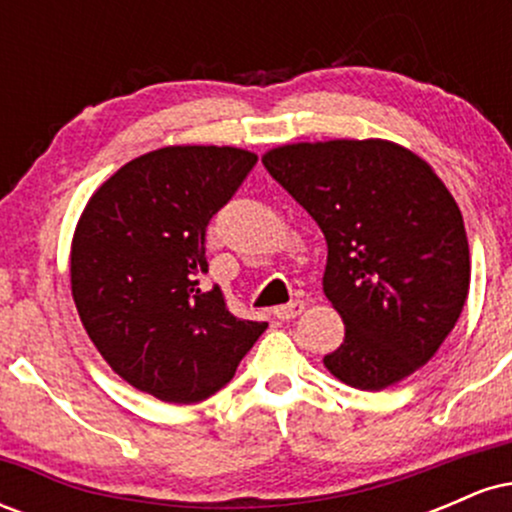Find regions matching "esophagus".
Instances as JSON below:
<instances>
[{"label":"esophagus","instance_id":"esophagus-1","mask_svg":"<svg viewBox=\"0 0 512 512\" xmlns=\"http://www.w3.org/2000/svg\"><path fill=\"white\" fill-rule=\"evenodd\" d=\"M305 310L303 301H293L289 305H279V308H274V315L279 317V320H293V317H298Z\"/></svg>","mask_w":512,"mask_h":512}]
</instances>
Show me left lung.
I'll return each instance as SVG.
<instances>
[{
	"instance_id": "left-lung-1",
	"label": "left lung",
	"mask_w": 512,
	"mask_h": 512,
	"mask_svg": "<svg viewBox=\"0 0 512 512\" xmlns=\"http://www.w3.org/2000/svg\"><path fill=\"white\" fill-rule=\"evenodd\" d=\"M262 163L325 233L322 289L344 320L325 368L378 392L431 361L472 272L462 211L436 170L387 139L284 144Z\"/></svg>"
}]
</instances>
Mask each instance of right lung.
Segmentation results:
<instances>
[{
	"label": "right lung",
	"mask_w": 512,
	"mask_h": 512,
	"mask_svg": "<svg viewBox=\"0 0 512 512\" xmlns=\"http://www.w3.org/2000/svg\"><path fill=\"white\" fill-rule=\"evenodd\" d=\"M236 146H163L93 192L72 238L69 276L81 325L108 366L161 402L219 392L267 330L199 286L204 236L250 168Z\"/></svg>",
	"instance_id": "add662e5"
}]
</instances>
